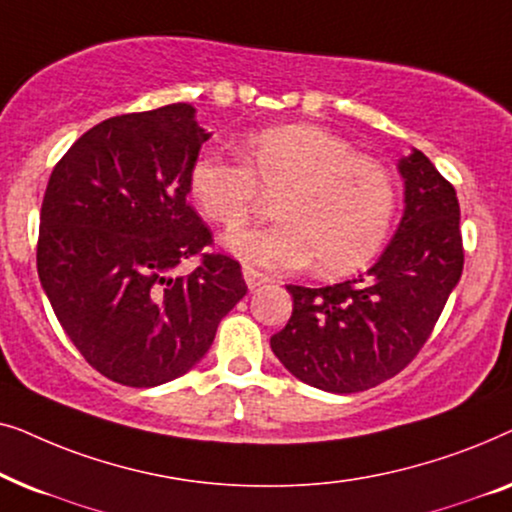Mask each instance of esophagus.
<instances>
[{
  "instance_id": "1",
  "label": "esophagus",
  "mask_w": 512,
  "mask_h": 512,
  "mask_svg": "<svg viewBox=\"0 0 512 512\" xmlns=\"http://www.w3.org/2000/svg\"><path fill=\"white\" fill-rule=\"evenodd\" d=\"M242 275H244V282H247V286H249L251 291L258 289V286H263V284L270 282L268 275H263V272H258L256 268H251V265H244Z\"/></svg>"
}]
</instances>
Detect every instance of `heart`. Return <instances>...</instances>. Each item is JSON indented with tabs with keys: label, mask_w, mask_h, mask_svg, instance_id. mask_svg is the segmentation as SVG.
Segmentation results:
<instances>
[{
	"label": "heart",
	"mask_w": 512,
	"mask_h": 512,
	"mask_svg": "<svg viewBox=\"0 0 512 512\" xmlns=\"http://www.w3.org/2000/svg\"><path fill=\"white\" fill-rule=\"evenodd\" d=\"M240 156L200 151L188 167V193L223 228L244 226L263 195L282 193V223L228 235L233 254L272 270L314 261L319 275L338 277L382 249L396 212L394 177L345 137L319 125H275L244 139Z\"/></svg>",
	"instance_id": "1"
}]
</instances>
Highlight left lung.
Returning a JSON list of instances; mask_svg holds the SVG:
<instances>
[{"instance_id":"1","label":"left lung","mask_w":512,"mask_h":512,"mask_svg":"<svg viewBox=\"0 0 512 512\" xmlns=\"http://www.w3.org/2000/svg\"><path fill=\"white\" fill-rule=\"evenodd\" d=\"M398 170L405 214L380 261L342 284L286 286L293 312L270 347L289 373L317 389L354 394L401 373L426 345L464 270L454 186L417 149Z\"/></svg>"}]
</instances>
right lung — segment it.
Segmentation results:
<instances>
[{
    "label": "right lung",
    "instance_id": "add662e5",
    "mask_svg": "<svg viewBox=\"0 0 512 512\" xmlns=\"http://www.w3.org/2000/svg\"><path fill=\"white\" fill-rule=\"evenodd\" d=\"M209 135L191 104L97 123L53 167L37 242L51 307L83 359L125 387L191 370L247 284L188 205V167ZM198 257L188 276L178 263Z\"/></svg>",
    "mask_w": 512,
    "mask_h": 512
}]
</instances>
